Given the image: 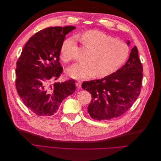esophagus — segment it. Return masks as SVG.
<instances>
[{"instance_id":"esophagus-1","label":"esophagus","mask_w":161,"mask_h":161,"mask_svg":"<svg viewBox=\"0 0 161 161\" xmlns=\"http://www.w3.org/2000/svg\"><path fill=\"white\" fill-rule=\"evenodd\" d=\"M81 84H82V82L80 81V80H78L76 82V87H77L78 88H80L81 87Z\"/></svg>"}]
</instances>
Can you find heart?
Instances as JSON below:
<instances>
[{
  "instance_id": "obj_1",
  "label": "heart",
  "mask_w": 161,
  "mask_h": 161,
  "mask_svg": "<svg viewBox=\"0 0 161 161\" xmlns=\"http://www.w3.org/2000/svg\"><path fill=\"white\" fill-rule=\"evenodd\" d=\"M86 48L91 50L86 63H76L67 69L68 75L75 79H86L96 74L105 77L119 69L128 56V45L119 39L97 30H90L80 36ZM72 39L65 41L61 49V58L69 62L73 59Z\"/></svg>"
}]
</instances>
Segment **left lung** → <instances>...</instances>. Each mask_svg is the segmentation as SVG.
<instances>
[{"label": "left lung", "mask_w": 161, "mask_h": 161, "mask_svg": "<svg viewBox=\"0 0 161 161\" xmlns=\"http://www.w3.org/2000/svg\"><path fill=\"white\" fill-rule=\"evenodd\" d=\"M129 46L130 42L127 41ZM143 67L135 47L127 62L116 72L101 79L82 83V88L92 95L88 107L90 117L97 120L118 117L131 108L139 96Z\"/></svg>", "instance_id": "1"}]
</instances>
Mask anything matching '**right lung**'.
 Returning <instances> with one entry per match:
<instances>
[{
    "instance_id": "add662e5",
    "label": "right lung",
    "mask_w": 161,
    "mask_h": 161,
    "mask_svg": "<svg viewBox=\"0 0 161 161\" xmlns=\"http://www.w3.org/2000/svg\"><path fill=\"white\" fill-rule=\"evenodd\" d=\"M73 26L48 27L28 40L16 64V90L23 103L39 116L55 114L64 99L75 91L74 80L55 82L63 71L59 55L65 35Z\"/></svg>"
}]
</instances>
